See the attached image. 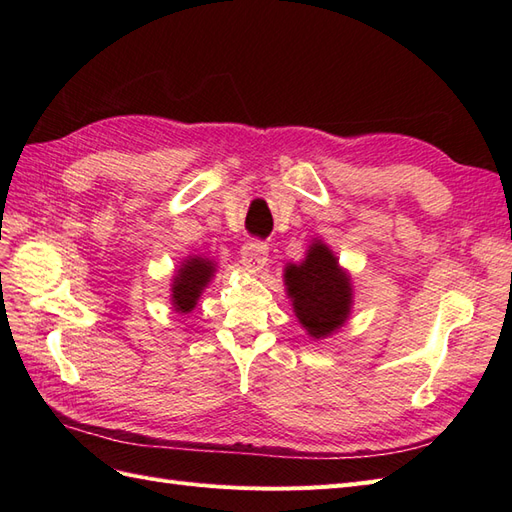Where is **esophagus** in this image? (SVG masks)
Here are the masks:
<instances>
[{"label": "esophagus", "mask_w": 512, "mask_h": 512, "mask_svg": "<svg viewBox=\"0 0 512 512\" xmlns=\"http://www.w3.org/2000/svg\"><path fill=\"white\" fill-rule=\"evenodd\" d=\"M269 256V247L265 243H258V241H252V243H245L243 250H241V262L243 267L247 271H262V267L267 265V258Z\"/></svg>", "instance_id": "1"}]
</instances>
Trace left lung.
Wrapping results in <instances>:
<instances>
[{
    "instance_id": "obj_1",
    "label": "left lung",
    "mask_w": 512,
    "mask_h": 512,
    "mask_svg": "<svg viewBox=\"0 0 512 512\" xmlns=\"http://www.w3.org/2000/svg\"><path fill=\"white\" fill-rule=\"evenodd\" d=\"M284 286L294 316L316 342L337 333L352 314V275L322 239L309 243L301 262H288Z\"/></svg>"
}]
</instances>
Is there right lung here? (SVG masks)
I'll return each instance as SVG.
<instances>
[{
    "instance_id": "obj_1",
    "label": "right lung",
    "mask_w": 512,
    "mask_h": 512,
    "mask_svg": "<svg viewBox=\"0 0 512 512\" xmlns=\"http://www.w3.org/2000/svg\"><path fill=\"white\" fill-rule=\"evenodd\" d=\"M215 273H218V262L213 258L192 254L181 260L173 280H170V305L177 314L185 316L192 312Z\"/></svg>"
}]
</instances>
